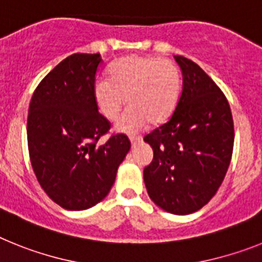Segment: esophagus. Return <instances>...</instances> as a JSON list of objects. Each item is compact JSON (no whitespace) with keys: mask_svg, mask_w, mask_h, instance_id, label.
Segmentation results:
<instances>
[{"mask_svg":"<svg viewBox=\"0 0 262 262\" xmlns=\"http://www.w3.org/2000/svg\"><path fill=\"white\" fill-rule=\"evenodd\" d=\"M129 140H130L132 144H137V142H140V141L142 140V136H130Z\"/></svg>","mask_w":262,"mask_h":262,"instance_id":"obj_1","label":"esophagus"}]
</instances>
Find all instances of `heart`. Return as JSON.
Masks as SVG:
<instances>
[{
    "mask_svg": "<svg viewBox=\"0 0 262 262\" xmlns=\"http://www.w3.org/2000/svg\"><path fill=\"white\" fill-rule=\"evenodd\" d=\"M181 74L169 59L129 55L120 59L109 70V80L95 84V96L104 116L115 121L125 105L130 108L118 121L122 132H136L147 122L167 121L179 97Z\"/></svg>",
    "mask_w": 262,
    "mask_h": 262,
    "instance_id": "obj_1",
    "label": "heart"
}]
</instances>
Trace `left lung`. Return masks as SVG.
Wrapping results in <instances>:
<instances>
[{
	"label": "left lung",
	"instance_id": "1",
	"mask_svg": "<svg viewBox=\"0 0 262 262\" xmlns=\"http://www.w3.org/2000/svg\"><path fill=\"white\" fill-rule=\"evenodd\" d=\"M183 75L169 121L145 136L154 157L144 169L150 199L162 210L188 215L219 190L233 151V118L226 95L190 59L175 55Z\"/></svg>",
	"mask_w": 262,
	"mask_h": 262
}]
</instances>
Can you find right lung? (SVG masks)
<instances>
[{
  "instance_id": "add662e5",
  "label": "right lung",
  "mask_w": 262,
  "mask_h": 262,
  "mask_svg": "<svg viewBox=\"0 0 262 262\" xmlns=\"http://www.w3.org/2000/svg\"><path fill=\"white\" fill-rule=\"evenodd\" d=\"M100 54H74L38 84L27 116V145L40 187L71 211L91 208L115 183L118 166L130 150L122 133L109 134L111 122L97 109Z\"/></svg>"
}]
</instances>
